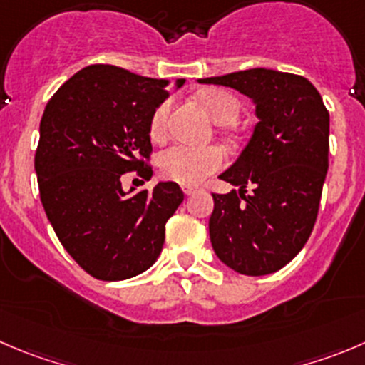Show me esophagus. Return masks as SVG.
<instances>
[{
  "mask_svg": "<svg viewBox=\"0 0 365 365\" xmlns=\"http://www.w3.org/2000/svg\"><path fill=\"white\" fill-rule=\"evenodd\" d=\"M182 190H183V194H185V196H190V194L196 192L197 187H192V185H183V187H182Z\"/></svg>",
  "mask_w": 365,
  "mask_h": 365,
  "instance_id": "34e87169",
  "label": "esophagus"
}]
</instances>
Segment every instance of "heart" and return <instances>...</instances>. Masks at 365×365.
I'll use <instances>...</instances> for the list:
<instances>
[{
	"label": "heart",
	"instance_id": "obj_1",
	"mask_svg": "<svg viewBox=\"0 0 365 365\" xmlns=\"http://www.w3.org/2000/svg\"><path fill=\"white\" fill-rule=\"evenodd\" d=\"M201 103L219 125H230V123L237 121L240 114V101L226 91H207L201 94ZM169 114H171V100H165L164 103L155 108L150 125L151 135L155 139H160L168 132ZM225 162L226 157L221 148H197L183 143L169 146L168 150L162 151L160 158H158L162 175L171 182L182 183V185H196V183L203 182L207 176L219 171Z\"/></svg>",
	"mask_w": 365,
	"mask_h": 365
}]
</instances>
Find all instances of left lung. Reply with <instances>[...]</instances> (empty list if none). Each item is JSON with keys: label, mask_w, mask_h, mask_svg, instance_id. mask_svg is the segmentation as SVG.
<instances>
[{"label": "left lung", "mask_w": 365, "mask_h": 365, "mask_svg": "<svg viewBox=\"0 0 365 365\" xmlns=\"http://www.w3.org/2000/svg\"><path fill=\"white\" fill-rule=\"evenodd\" d=\"M200 83L237 88L255 101L260 119L239 160L219 176L239 190L212 194V247L246 277L280 271L316 225L328 171L330 114L317 88L299 74L257 67Z\"/></svg>", "instance_id": "1"}]
</instances>
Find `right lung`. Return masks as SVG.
Wrapping results in <instances>:
<instances>
[{
  "instance_id": "1",
  "label": "right lung",
  "mask_w": 365,
  "mask_h": 365,
  "mask_svg": "<svg viewBox=\"0 0 365 365\" xmlns=\"http://www.w3.org/2000/svg\"><path fill=\"white\" fill-rule=\"evenodd\" d=\"M169 83L94 63L69 78L42 114L35 151L42 207L67 253L98 280H126L151 267L165 222L183 201L175 182L132 196L121 183L125 173L140 183L153 175L151 115Z\"/></svg>"
}]
</instances>
